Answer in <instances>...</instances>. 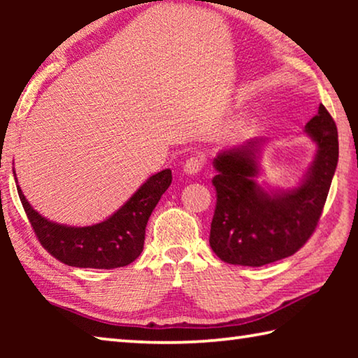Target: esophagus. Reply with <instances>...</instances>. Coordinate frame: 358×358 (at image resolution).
Wrapping results in <instances>:
<instances>
[{
	"instance_id": "34e87169",
	"label": "esophagus",
	"mask_w": 358,
	"mask_h": 358,
	"mask_svg": "<svg viewBox=\"0 0 358 358\" xmlns=\"http://www.w3.org/2000/svg\"><path fill=\"white\" fill-rule=\"evenodd\" d=\"M203 166H205V156L197 153V155H192L187 157L185 166H183V171L189 175H196L202 171Z\"/></svg>"
}]
</instances>
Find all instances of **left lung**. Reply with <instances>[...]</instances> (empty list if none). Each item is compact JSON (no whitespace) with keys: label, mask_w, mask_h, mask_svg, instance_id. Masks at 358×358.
<instances>
[{"label":"left lung","mask_w":358,"mask_h":358,"mask_svg":"<svg viewBox=\"0 0 358 358\" xmlns=\"http://www.w3.org/2000/svg\"><path fill=\"white\" fill-rule=\"evenodd\" d=\"M306 132L319 150L308 177L292 191L268 194L254 181L257 138L224 151L215 159L217 173L211 183L216 207L210 246L224 262L266 265L292 256L311 238L338 164L336 124L322 104L306 123Z\"/></svg>","instance_id":"obj_1"}]
</instances>
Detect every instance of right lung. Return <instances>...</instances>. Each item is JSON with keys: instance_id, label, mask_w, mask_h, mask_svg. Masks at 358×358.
I'll return each instance as SVG.
<instances>
[{"instance_id": "add662e5", "label": "right lung", "mask_w": 358, "mask_h": 358, "mask_svg": "<svg viewBox=\"0 0 358 358\" xmlns=\"http://www.w3.org/2000/svg\"><path fill=\"white\" fill-rule=\"evenodd\" d=\"M171 183L169 169L153 175L117 213L88 227H66L47 221L31 208L19 186L17 191L36 238L47 252L69 266L112 270L141 256L148 217Z\"/></svg>"}]
</instances>
